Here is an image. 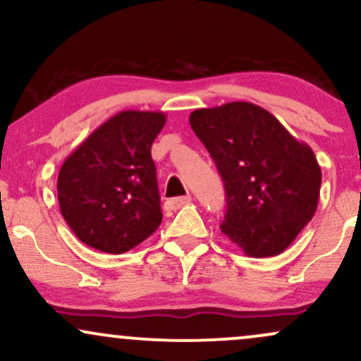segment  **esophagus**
I'll return each mask as SVG.
<instances>
[{"mask_svg":"<svg viewBox=\"0 0 361 361\" xmlns=\"http://www.w3.org/2000/svg\"><path fill=\"white\" fill-rule=\"evenodd\" d=\"M190 202H192V197H190V195H186V197L169 198V200H166V204H164V207H166L168 210H176V209H181L183 205H188Z\"/></svg>","mask_w":361,"mask_h":361,"instance_id":"esophagus-1","label":"esophagus"}]
</instances>
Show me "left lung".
Returning a JSON list of instances; mask_svg holds the SVG:
<instances>
[{
  "label": "left lung",
  "instance_id": "1",
  "mask_svg": "<svg viewBox=\"0 0 361 361\" xmlns=\"http://www.w3.org/2000/svg\"><path fill=\"white\" fill-rule=\"evenodd\" d=\"M190 126L224 181L222 234L252 258L287 250L317 209L322 175L312 149L247 102L195 110Z\"/></svg>",
  "mask_w": 361,
  "mask_h": 361
}]
</instances>
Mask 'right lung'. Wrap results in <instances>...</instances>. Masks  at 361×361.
Wrapping results in <instances>:
<instances>
[{"label":"right lung","mask_w":361,"mask_h":361,"mask_svg":"<svg viewBox=\"0 0 361 361\" xmlns=\"http://www.w3.org/2000/svg\"><path fill=\"white\" fill-rule=\"evenodd\" d=\"M164 123L163 111H120L66 157L57 200L80 241L122 255L156 233L163 212L151 146Z\"/></svg>","instance_id":"add662e5"}]
</instances>
